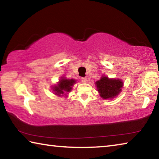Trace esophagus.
Wrapping results in <instances>:
<instances>
[{
	"label": "esophagus",
	"instance_id": "34e87169",
	"mask_svg": "<svg viewBox=\"0 0 159 159\" xmlns=\"http://www.w3.org/2000/svg\"><path fill=\"white\" fill-rule=\"evenodd\" d=\"M81 80L83 83H86L88 81V78L87 77H81Z\"/></svg>",
	"mask_w": 159,
	"mask_h": 159
}]
</instances>
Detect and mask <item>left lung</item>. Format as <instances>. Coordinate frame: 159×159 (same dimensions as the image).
Listing matches in <instances>:
<instances>
[{"instance_id": "8db88e82", "label": "left lung", "mask_w": 159, "mask_h": 159, "mask_svg": "<svg viewBox=\"0 0 159 159\" xmlns=\"http://www.w3.org/2000/svg\"><path fill=\"white\" fill-rule=\"evenodd\" d=\"M95 83L101 98L104 99L115 98L120 93L123 87V82L120 80L109 79L104 76Z\"/></svg>"}]
</instances>
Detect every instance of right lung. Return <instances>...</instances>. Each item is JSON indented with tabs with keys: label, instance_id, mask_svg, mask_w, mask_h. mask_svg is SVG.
<instances>
[{
	"label": "right lung",
	"instance_id": "obj_1",
	"mask_svg": "<svg viewBox=\"0 0 159 159\" xmlns=\"http://www.w3.org/2000/svg\"><path fill=\"white\" fill-rule=\"evenodd\" d=\"M76 83V80L74 79H61L60 83L53 88V91H55L56 95L59 96L64 95V93L70 92L71 90V86ZM66 95V94H64Z\"/></svg>",
	"mask_w": 159,
	"mask_h": 159
}]
</instances>
